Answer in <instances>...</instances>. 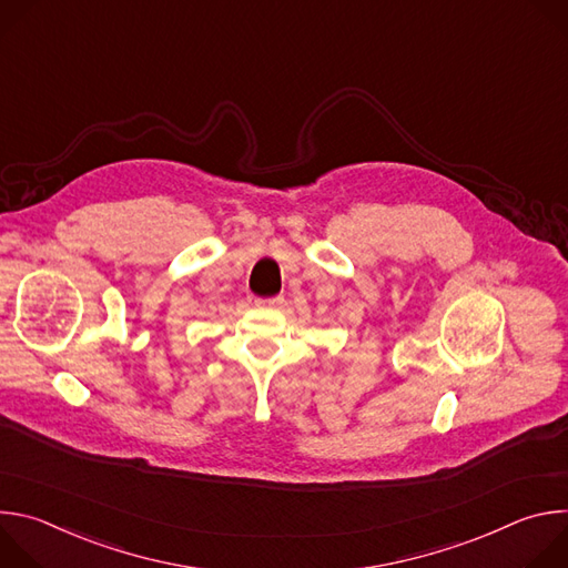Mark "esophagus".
<instances>
[{
	"mask_svg": "<svg viewBox=\"0 0 568 568\" xmlns=\"http://www.w3.org/2000/svg\"><path fill=\"white\" fill-rule=\"evenodd\" d=\"M283 303V298L281 296H267V298H256V305H261V307H276V305H281Z\"/></svg>",
	"mask_w": 568,
	"mask_h": 568,
	"instance_id": "esophagus-1",
	"label": "esophagus"
}]
</instances>
